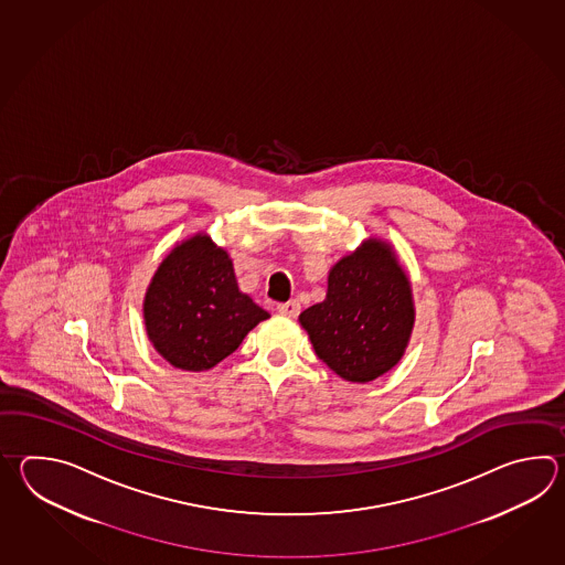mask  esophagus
<instances>
[{
	"instance_id": "34e87169",
	"label": "esophagus",
	"mask_w": 565,
	"mask_h": 565,
	"mask_svg": "<svg viewBox=\"0 0 565 565\" xmlns=\"http://www.w3.org/2000/svg\"><path fill=\"white\" fill-rule=\"evenodd\" d=\"M277 311L280 315H285V317H290V319H295L297 315L300 312V302L299 300H288V302H280L277 307Z\"/></svg>"
}]
</instances>
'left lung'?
Segmentation results:
<instances>
[{
	"label": "left lung",
	"instance_id": "8db88e82",
	"mask_svg": "<svg viewBox=\"0 0 565 565\" xmlns=\"http://www.w3.org/2000/svg\"><path fill=\"white\" fill-rule=\"evenodd\" d=\"M414 321L408 273L394 246L375 236L331 266L324 300L299 315L319 360L353 384H367L396 367Z\"/></svg>",
	"mask_w": 565,
	"mask_h": 565
}]
</instances>
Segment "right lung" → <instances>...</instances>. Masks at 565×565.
<instances>
[{
  "label": "right lung",
  "mask_w": 565,
  "mask_h": 565,
  "mask_svg": "<svg viewBox=\"0 0 565 565\" xmlns=\"http://www.w3.org/2000/svg\"><path fill=\"white\" fill-rule=\"evenodd\" d=\"M268 317L242 292L228 250L202 230L175 242L145 290L147 337L183 372L216 367Z\"/></svg>",
  "instance_id": "obj_1"
}]
</instances>
